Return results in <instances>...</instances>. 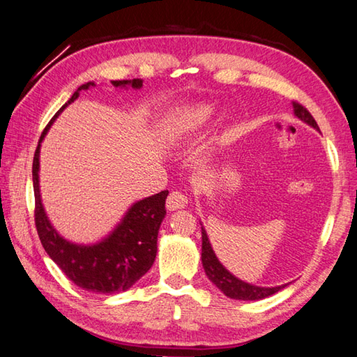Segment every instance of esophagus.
I'll return each instance as SVG.
<instances>
[{"label": "esophagus", "mask_w": 357, "mask_h": 357, "mask_svg": "<svg viewBox=\"0 0 357 357\" xmlns=\"http://www.w3.org/2000/svg\"><path fill=\"white\" fill-rule=\"evenodd\" d=\"M167 208L169 211H178V208H184L187 206V197L181 192H172L167 197Z\"/></svg>", "instance_id": "34e87169"}]
</instances>
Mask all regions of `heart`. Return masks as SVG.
Instances as JSON below:
<instances>
[{
  "mask_svg": "<svg viewBox=\"0 0 357 357\" xmlns=\"http://www.w3.org/2000/svg\"><path fill=\"white\" fill-rule=\"evenodd\" d=\"M212 114V108L208 105H195V107H187L179 109L172 119V132L179 135V132H187L199 125L208 121Z\"/></svg>",
  "mask_w": 357,
  "mask_h": 357,
  "instance_id": "obj_1",
  "label": "heart"
}]
</instances>
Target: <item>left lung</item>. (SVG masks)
<instances>
[{
	"label": "left lung",
	"instance_id": "obj_1",
	"mask_svg": "<svg viewBox=\"0 0 357 357\" xmlns=\"http://www.w3.org/2000/svg\"><path fill=\"white\" fill-rule=\"evenodd\" d=\"M292 107H294V114L300 119V121H303L308 125H311L312 128L319 130L317 122L314 121V117L311 116L310 111L306 109L302 103L292 102ZM201 234H202V250H201L202 268H204L208 280H211L216 288L225 292L227 297L236 298V300H261L275 294V292L283 289L286 286L283 284V286H275V288H261V286H254L243 280H238V278L230 274V272L220 263L218 258H216L213 249L211 246V241L207 238L204 227H201Z\"/></svg>",
	"mask_w": 357,
	"mask_h": 357
}]
</instances>
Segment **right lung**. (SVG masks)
Returning a JSON list of instances; mask_svg holds the SVG:
<instances>
[{
  "label": "right lung",
  "mask_w": 357,
  "mask_h": 357,
  "mask_svg": "<svg viewBox=\"0 0 357 357\" xmlns=\"http://www.w3.org/2000/svg\"><path fill=\"white\" fill-rule=\"evenodd\" d=\"M111 83L114 86L130 85L136 89L142 86L141 79L113 80ZM89 86H94V83L88 82L77 88L71 99L63 105L41 132L32 164L35 195L33 216L41 244L69 280L89 292L114 294V292L130 289L155 263L158 252V232L165 216V199L169 190H162L153 197L137 201L128 208L121 225L107 238L97 244H91V246L66 241L51 226L40 198V144L61 111L79 97L80 91H85Z\"/></svg>",
  "instance_id": "obj_1"
}]
</instances>
